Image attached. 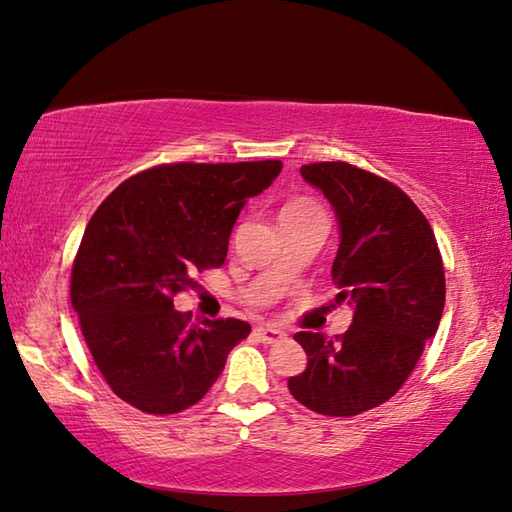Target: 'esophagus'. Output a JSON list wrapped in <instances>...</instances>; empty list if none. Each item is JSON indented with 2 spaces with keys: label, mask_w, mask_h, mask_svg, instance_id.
Segmentation results:
<instances>
[{
  "label": "esophagus",
  "mask_w": 512,
  "mask_h": 512,
  "mask_svg": "<svg viewBox=\"0 0 512 512\" xmlns=\"http://www.w3.org/2000/svg\"><path fill=\"white\" fill-rule=\"evenodd\" d=\"M254 335L256 338H261L263 342H267V345H274V342L286 338V333H283L281 329H276V326H256Z\"/></svg>",
  "instance_id": "34e87169"
}]
</instances>
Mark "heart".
<instances>
[{
  "mask_svg": "<svg viewBox=\"0 0 512 512\" xmlns=\"http://www.w3.org/2000/svg\"><path fill=\"white\" fill-rule=\"evenodd\" d=\"M306 208H315L311 199H292L286 206H283V211H306Z\"/></svg>",
  "mask_w": 512,
  "mask_h": 512,
  "instance_id": "b5f03b06",
  "label": "heart"
}]
</instances>
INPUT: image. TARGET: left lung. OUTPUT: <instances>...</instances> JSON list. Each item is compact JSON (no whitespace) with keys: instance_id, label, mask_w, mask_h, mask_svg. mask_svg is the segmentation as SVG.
Instances as JSON below:
<instances>
[{"instance_id":"8db88e82","label":"left lung","mask_w":512,"mask_h":512,"mask_svg":"<svg viewBox=\"0 0 512 512\" xmlns=\"http://www.w3.org/2000/svg\"><path fill=\"white\" fill-rule=\"evenodd\" d=\"M299 172L338 217L331 276L354 320L338 340L295 335L308 365L288 388L315 413L351 417L388 401L413 372L445 311V267L429 220L395 183L342 161Z\"/></svg>"}]
</instances>
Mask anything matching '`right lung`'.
I'll return each instance as SVG.
<instances>
[{"label":"right lung","mask_w":512,"mask_h":512,"mask_svg":"<svg viewBox=\"0 0 512 512\" xmlns=\"http://www.w3.org/2000/svg\"><path fill=\"white\" fill-rule=\"evenodd\" d=\"M281 161L158 165L117 186L83 233L72 267V308L117 397L149 415L190 408L222 374L251 326L190 324L172 297L195 272L220 267L249 197L279 177Z\"/></svg>","instance_id":"1"}]
</instances>
